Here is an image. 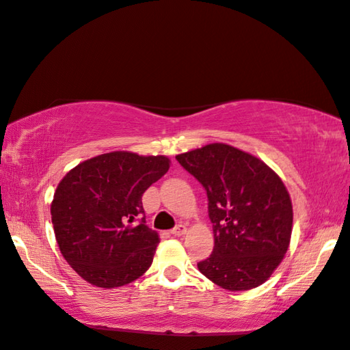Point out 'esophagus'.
Masks as SVG:
<instances>
[{
    "label": "esophagus",
    "instance_id": "esophagus-1",
    "mask_svg": "<svg viewBox=\"0 0 350 350\" xmlns=\"http://www.w3.org/2000/svg\"><path fill=\"white\" fill-rule=\"evenodd\" d=\"M185 232H187V228L184 226V224H178L172 230H170V234L175 235V237H183Z\"/></svg>",
    "mask_w": 350,
    "mask_h": 350
}]
</instances>
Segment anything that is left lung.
I'll return each mask as SVG.
<instances>
[{
  "label": "left lung",
  "mask_w": 350,
  "mask_h": 350,
  "mask_svg": "<svg viewBox=\"0 0 350 350\" xmlns=\"http://www.w3.org/2000/svg\"><path fill=\"white\" fill-rule=\"evenodd\" d=\"M205 189L214 248L198 268L232 292L260 286L289 247L292 202L283 181L262 160L224 144L175 157Z\"/></svg>",
  "instance_id": "8db88e82"
}]
</instances>
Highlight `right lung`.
I'll use <instances>...</instances> for the list:
<instances>
[{
	"label": "right lung",
	"mask_w": 350,
	"mask_h": 350,
	"mask_svg": "<svg viewBox=\"0 0 350 350\" xmlns=\"http://www.w3.org/2000/svg\"><path fill=\"white\" fill-rule=\"evenodd\" d=\"M167 170L165 155L115 151L81 163L61 180L51 205L53 230L83 280L113 289L151 267L160 239L145 224L142 196Z\"/></svg>",
	"instance_id": "obj_1"
}]
</instances>
